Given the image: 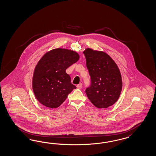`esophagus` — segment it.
I'll return each mask as SVG.
<instances>
[{"instance_id": "esophagus-1", "label": "esophagus", "mask_w": 156, "mask_h": 156, "mask_svg": "<svg viewBox=\"0 0 156 156\" xmlns=\"http://www.w3.org/2000/svg\"><path fill=\"white\" fill-rule=\"evenodd\" d=\"M77 88H79V89H81V88H82V87H83V84H82V83H80V84H79L78 85H77Z\"/></svg>"}]
</instances>
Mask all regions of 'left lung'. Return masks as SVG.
<instances>
[{
  "label": "left lung",
  "instance_id": "left-lung-1",
  "mask_svg": "<svg viewBox=\"0 0 156 156\" xmlns=\"http://www.w3.org/2000/svg\"><path fill=\"white\" fill-rule=\"evenodd\" d=\"M90 76V85L86 90L91 103L99 108L113 105L121 94L122 81L119 69L107 53L86 49L83 52Z\"/></svg>",
  "mask_w": 156,
  "mask_h": 156
}]
</instances>
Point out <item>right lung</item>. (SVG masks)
I'll return each mask as SVG.
<instances>
[{"label": "right lung", "instance_id": "1", "mask_svg": "<svg viewBox=\"0 0 156 156\" xmlns=\"http://www.w3.org/2000/svg\"><path fill=\"white\" fill-rule=\"evenodd\" d=\"M79 59L76 51L61 48L50 50L41 58L32 83L35 97L42 105L51 108L58 107L76 88L66 69Z\"/></svg>", "mask_w": 156, "mask_h": 156}]
</instances>
